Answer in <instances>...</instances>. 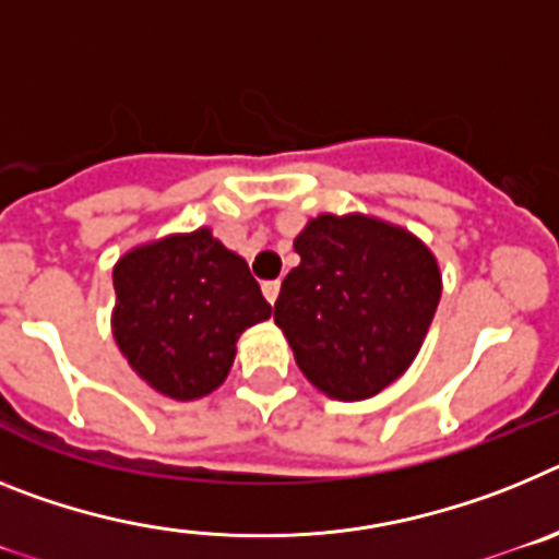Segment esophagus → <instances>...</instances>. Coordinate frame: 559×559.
<instances>
[{
  "label": "esophagus",
  "instance_id": "esophagus-1",
  "mask_svg": "<svg viewBox=\"0 0 559 559\" xmlns=\"http://www.w3.org/2000/svg\"><path fill=\"white\" fill-rule=\"evenodd\" d=\"M261 293H264V298L270 300V304H275L281 293V281H264V284H261Z\"/></svg>",
  "mask_w": 559,
  "mask_h": 559
}]
</instances>
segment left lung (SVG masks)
I'll return each instance as SVG.
<instances>
[{
	"mask_svg": "<svg viewBox=\"0 0 559 559\" xmlns=\"http://www.w3.org/2000/svg\"><path fill=\"white\" fill-rule=\"evenodd\" d=\"M300 264L275 300L295 362L332 400L360 402L400 380L441 298L433 252L414 233L362 213L309 222Z\"/></svg>",
	"mask_w": 559,
	"mask_h": 559,
	"instance_id": "obj_1",
	"label": "left lung"
}]
</instances>
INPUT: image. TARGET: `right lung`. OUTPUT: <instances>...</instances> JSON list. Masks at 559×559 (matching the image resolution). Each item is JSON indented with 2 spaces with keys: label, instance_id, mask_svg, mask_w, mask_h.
Masks as SVG:
<instances>
[{
  "label": "right lung",
  "instance_id": "1",
  "mask_svg": "<svg viewBox=\"0 0 559 559\" xmlns=\"http://www.w3.org/2000/svg\"><path fill=\"white\" fill-rule=\"evenodd\" d=\"M111 332L129 366L171 400L225 382L236 340L273 314L241 255L207 227L134 247L115 264Z\"/></svg>",
  "mask_w": 559,
  "mask_h": 559
}]
</instances>
